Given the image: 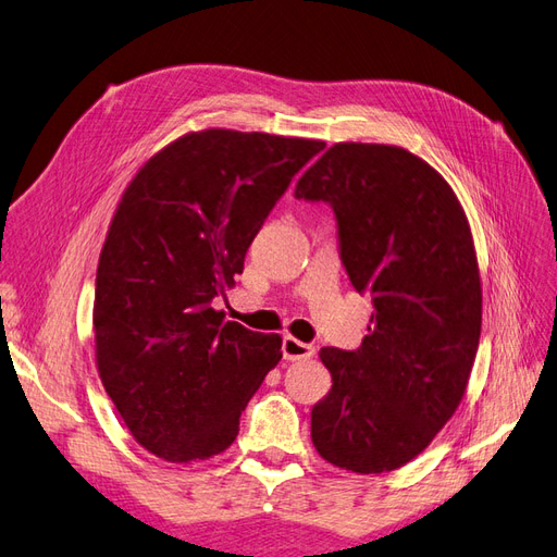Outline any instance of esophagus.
Listing matches in <instances>:
<instances>
[{
    "instance_id": "1",
    "label": "esophagus",
    "mask_w": 557,
    "mask_h": 557,
    "mask_svg": "<svg viewBox=\"0 0 557 557\" xmlns=\"http://www.w3.org/2000/svg\"><path fill=\"white\" fill-rule=\"evenodd\" d=\"M315 356V348L311 344H305L295 339V336H283V358L285 360H309Z\"/></svg>"
}]
</instances>
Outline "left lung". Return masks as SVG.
Here are the masks:
<instances>
[{
	"instance_id": "obj_1",
	"label": "left lung",
	"mask_w": 557,
	"mask_h": 557,
	"mask_svg": "<svg viewBox=\"0 0 557 557\" xmlns=\"http://www.w3.org/2000/svg\"><path fill=\"white\" fill-rule=\"evenodd\" d=\"M295 197L334 209L346 274L374 301L358 350L320 348L332 387L311 442L356 474L399 469L448 423L474 367L483 295L465 209L434 166L385 144H334Z\"/></svg>"
}]
</instances>
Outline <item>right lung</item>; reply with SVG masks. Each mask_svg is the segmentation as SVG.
I'll return each mask as SVG.
<instances>
[{"mask_svg":"<svg viewBox=\"0 0 557 557\" xmlns=\"http://www.w3.org/2000/svg\"><path fill=\"white\" fill-rule=\"evenodd\" d=\"M325 141L199 129L164 146L125 188L95 281V360L129 434L176 465L232 446L281 336L215 311L264 218Z\"/></svg>","mask_w":557,"mask_h":557,"instance_id":"add662e5","label":"right lung"}]
</instances>
